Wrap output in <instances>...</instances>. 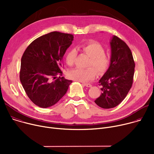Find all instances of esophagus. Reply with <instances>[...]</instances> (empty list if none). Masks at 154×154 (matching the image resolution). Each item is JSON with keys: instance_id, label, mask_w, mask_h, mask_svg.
I'll return each mask as SVG.
<instances>
[{"instance_id": "1", "label": "esophagus", "mask_w": 154, "mask_h": 154, "mask_svg": "<svg viewBox=\"0 0 154 154\" xmlns=\"http://www.w3.org/2000/svg\"><path fill=\"white\" fill-rule=\"evenodd\" d=\"M82 85L86 86V87H88V88H91L92 86V85L91 84H89V83H82Z\"/></svg>"}]
</instances>
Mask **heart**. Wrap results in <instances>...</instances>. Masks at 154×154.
Wrapping results in <instances>:
<instances>
[{"mask_svg": "<svg viewBox=\"0 0 154 154\" xmlns=\"http://www.w3.org/2000/svg\"><path fill=\"white\" fill-rule=\"evenodd\" d=\"M81 49L82 52L90 57L88 66H94L99 73H104L108 69L110 64V59L108 55L104 54L105 49L100 44L97 42H88L82 45ZM76 55V49H71L66 55V63L69 65H72ZM93 67L75 68L69 71L68 76L69 78L77 81L88 82L96 76V69Z\"/></svg>", "mask_w": 154, "mask_h": 154, "instance_id": "obj_1", "label": "heart"}]
</instances>
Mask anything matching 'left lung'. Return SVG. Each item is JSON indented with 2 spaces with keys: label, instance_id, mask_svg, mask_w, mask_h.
Wrapping results in <instances>:
<instances>
[{
  "label": "left lung",
  "instance_id": "8db88e82",
  "mask_svg": "<svg viewBox=\"0 0 154 154\" xmlns=\"http://www.w3.org/2000/svg\"><path fill=\"white\" fill-rule=\"evenodd\" d=\"M110 66L100 79L102 93L94 101L103 109H111L119 105L131 89L135 63L131 50L119 38L113 36L110 41Z\"/></svg>",
  "mask_w": 154,
  "mask_h": 154
}]
</instances>
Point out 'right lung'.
<instances>
[{
    "mask_svg": "<svg viewBox=\"0 0 154 154\" xmlns=\"http://www.w3.org/2000/svg\"><path fill=\"white\" fill-rule=\"evenodd\" d=\"M73 38L70 34L49 32L33 41L21 57V85L30 100L41 108L58 102L72 82L57 76L62 75L63 57Z\"/></svg>",
    "mask_w": 154,
    "mask_h": 154,
    "instance_id": "right-lung-1",
    "label": "right lung"
}]
</instances>
